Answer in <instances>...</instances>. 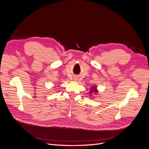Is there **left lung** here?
<instances>
[{"label":"left lung","mask_w":149,"mask_h":149,"mask_svg":"<svg viewBox=\"0 0 149 149\" xmlns=\"http://www.w3.org/2000/svg\"><path fill=\"white\" fill-rule=\"evenodd\" d=\"M96 92H97L96 87H95V86H94L93 87L91 88V91H90V92H89V93H90L91 94H94L96 93ZM91 97H92L91 95Z\"/></svg>","instance_id":"obj_1"}]
</instances>
